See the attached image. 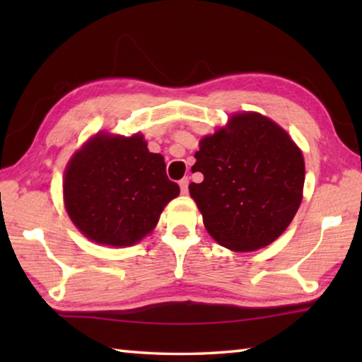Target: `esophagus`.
<instances>
[{
  "label": "esophagus",
  "instance_id": "esophagus-1",
  "mask_svg": "<svg viewBox=\"0 0 362 362\" xmlns=\"http://www.w3.org/2000/svg\"><path fill=\"white\" fill-rule=\"evenodd\" d=\"M188 183H189V180H188V177H185V179H182V180L179 182V185H180V192H182V194H187V193H188Z\"/></svg>",
  "mask_w": 362,
  "mask_h": 362
}]
</instances>
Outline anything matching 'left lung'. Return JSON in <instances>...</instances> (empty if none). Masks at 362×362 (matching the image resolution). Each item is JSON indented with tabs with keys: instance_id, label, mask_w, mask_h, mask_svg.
<instances>
[{
	"instance_id": "1",
	"label": "left lung",
	"mask_w": 362,
	"mask_h": 362,
	"mask_svg": "<svg viewBox=\"0 0 362 362\" xmlns=\"http://www.w3.org/2000/svg\"><path fill=\"white\" fill-rule=\"evenodd\" d=\"M189 194L220 246L250 252L283 235L302 203L305 161L283 127L255 112L235 113L201 139Z\"/></svg>"
}]
</instances>
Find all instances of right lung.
I'll list each match as a JSON object with an SVG mask.
<instances>
[{
  "label": "right lung",
  "instance_id": "right-lung-1",
  "mask_svg": "<svg viewBox=\"0 0 362 362\" xmlns=\"http://www.w3.org/2000/svg\"><path fill=\"white\" fill-rule=\"evenodd\" d=\"M180 188L166 175L159 153L142 134H97L65 169L64 203L76 228L97 244L126 247L155 228Z\"/></svg>",
  "mask_w": 362,
  "mask_h": 362
}]
</instances>
